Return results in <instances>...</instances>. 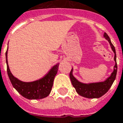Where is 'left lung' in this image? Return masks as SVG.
<instances>
[{"mask_svg": "<svg viewBox=\"0 0 123 123\" xmlns=\"http://www.w3.org/2000/svg\"><path fill=\"white\" fill-rule=\"evenodd\" d=\"M104 37L110 43L112 51L114 53V61L116 64L114 65V71L112 72L110 77H108L106 80L102 82L91 83H83L80 82L75 78L72 75L73 68L71 69L70 72V79L73 86L76 89L77 93L80 96L86 98H99L106 94L110 89L111 86L113 84L114 80L116 78L117 70V65L116 62V53L115 47L111 42L110 38L106 33H105Z\"/></svg>", "mask_w": 123, "mask_h": 123, "instance_id": "1", "label": "left lung"}]
</instances>
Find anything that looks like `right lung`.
Masks as SVG:
<instances>
[{
  "label": "right lung",
  "instance_id": "obj_1",
  "mask_svg": "<svg viewBox=\"0 0 123 123\" xmlns=\"http://www.w3.org/2000/svg\"><path fill=\"white\" fill-rule=\"evenodd\" d=\"M7 72L13 86L19 94L28 99H40L46 98L51 93L53 81L58 69L59 63L51 68L44 77L32 82H24L14 77L9 70L7 63V49L6 53Z\"/></svg>",
  "mask_w": 123,
  "mask_h": 123
}]
</instances>
